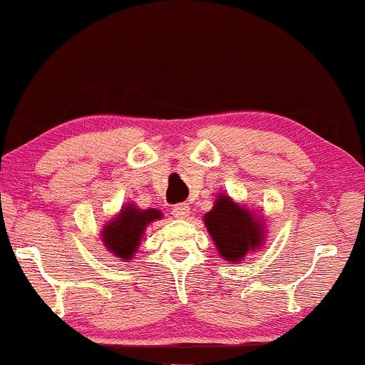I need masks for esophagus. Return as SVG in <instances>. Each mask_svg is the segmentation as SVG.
<instances>
[{
	"mask_svg": "<svg viewBox=\"0 0 365 365\" xmlns=\"http://www.w3.org/2000/svg\"><path fill=\"white\" fill-rule=\"evenodd\" d=\"M190 213V206L189 204H176V206L173 207V215L176 216V218H187Z\"/></svg>",
	"mask_w": 365,
	"mask_h": 365,
	"instance_id": "obj_1",
	"label": "esophagus"
}]
</instances>
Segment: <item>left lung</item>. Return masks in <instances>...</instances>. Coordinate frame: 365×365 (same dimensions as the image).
<instances>
[{"label":"left lung","mask_w":365,"mask_h":365,"mask_svg":"<svg viewBox=\"0 0 365 365\" xmlns=\"http://www.w3.org/2000/svg\"><path fill=\"white\" fill-rule=\"evenodd\" d=\"M202 220L220 256L227 262H242L250 251L259 250L265 241L262 216L234 202L227 194L218 195L213 210L207 211Z\"/></svg>","instance_id":"left-lung-1"}]
</instances>
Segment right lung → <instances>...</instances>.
Segmentation results:
<instances>
[{"instance_id": "right-lung-1", "label": "right lung", "mask_w": 365, "mask_h": 365, "mask_svg": "<svg viewBox=\"0 0 365 365\" xmlns=\"http://www.w3.org/2000/svg\"><path fill=\"white\" fill-rule=\"evenodd\" d=\"M163 213L155 207L140 210L135 204H126L114 218L102 228V242L107 251L118 258L131 259L137 253L138 244L147 225L161 220Z\"/></svg>"}]
</instances>
